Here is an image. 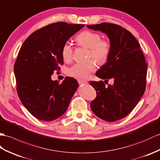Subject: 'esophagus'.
I'll return each mask as SVG.
<instances>
[{
  "label": "esophagus",
  "mask_w": 160,
  "mask_h": 160,
  "mask_svg": "<svg viewBox=\"0 0 160 160\" xmlns=\"http://www.w3.org/2000/svg\"><path fill=\"white\" fill-rule=\"evenodd\" d=\"M78 83H79V85H86L88 83L86 81L83 80V79H79L78 80Z\"/></svg>",
  "instance_id": "1"
}]
</instances>
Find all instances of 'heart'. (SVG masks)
Returning <instances> with one entry per match:
<instances>
[{"label": "heart", "mask_w": 160, "mask_h": 160, "mask_svg": "<svg viewBox=\"0 0 160 160\" xmlns=\"http://www.w3.org/2000/svg\"><path fill=\"white\" fill-rule=\"evenodd\" d=\"M77 44L90 48L89 57L99 63L107 62L112 51L111 42L107 39H101V35L96 32L84 31L76 38ZM62 56L66 62H70L72 58L73 48L70 42H65L62 47ZM96 69L93 61L85 63H76L68 69V74L78 79H86Z\"/></svg>", "instance_id": "1"}]
</instances>
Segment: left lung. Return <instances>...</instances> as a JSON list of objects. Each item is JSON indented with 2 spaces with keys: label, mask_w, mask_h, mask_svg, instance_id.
<instances>
[{
  "label": "left lung",
  "mask_w": 160,
  "mask_h": 160,
  "mask_svg": "<svg viewBox=\"0 0 160 160\" xmlns=\"http://www.w3.org/2000/svg\"><path fill=\"white\" fill-rule=\"evenodd\" d=\"M87 27L108 35L112 44L108 59L96 75L105 80H113L105 86L103 81H90L97 92L91 102L94 114L105 121L125 118L142 97L147 83V65L138 40L129 31L115 24L103 22ZM107 84V83H106Z\"/></svg>",
  "instance_id": "1"
}]
</instances>
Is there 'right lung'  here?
Masks as SVG:
<instances>
[{
    "instance_id": "1",
    "label": "right lung",
    "mask_w": 160,
    "mask_h": 160,
    "mask_svg": "<svg viewBox=\"0 0 160 160\" xmlns=\"http://www.w3.org/2000/svg\"><path fill=\"white\" fill-rule=\"evenodd\" d=\"M84 24L59 22L33 32L24 42L14 64L17 92L35 118L51 121L68 108L79 84L72 77L59 83L51 75L63 64L62 47Z\"/></svg>"
}]
</instances>
